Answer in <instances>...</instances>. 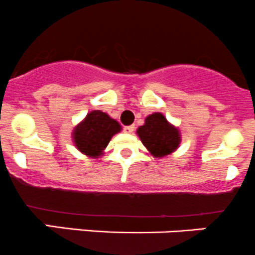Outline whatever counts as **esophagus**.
<instances>
[{"mask_svg": "<svg viewBox=\"0 0 255 255\" xmlns=\"http://www.w3.org/2000/svg\"><path fill=\"white\" fill-rule=\"evenodd\" d=\"M135 131V125H128V127H124V132L132 133Z\"/></svg>", "mask_w": 255, "mask_h": 255, "instance_id": "obj_1", "label": "esophagus"}]
</instances>
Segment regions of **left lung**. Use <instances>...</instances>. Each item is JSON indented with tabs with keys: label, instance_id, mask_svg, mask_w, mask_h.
Here are the masks:
<instances>
[{
	"label": "left lung",
	"instance_id": "1",
	"mask_svg": "<svg viewBox=\"0 0 255 255\" xmlns=\"http://www.w3.org/2000/svg\"><path fill=\"white\" fill-rule=\"evenodd\" d=\"M136 132L143 146L155 158L171 154L181 142L179 128L171 125L161 113H153L147 117L144 124Z\"/></svg>",
	"mask_w": 255,
	"mask_h": 255
}]
</instances>
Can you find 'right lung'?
Returning <instances> with one entry per match:
<instances>
[{
	"label": "right lung",
	"instance_id": "right-lung-1",
	"mask_svg": "<svg viewBox=\"0 0 255 255\" xmlns=\"http://www.w3.org/2000/svg\"><path fill=\"white\" fill-rule=\"evenodd\" d=\"M119 131L122 127L117 120L101 111H92L73 130V142L83 154L98 158Z\"/></svg>",
	"mask_w": 255,
	"mask_h": 255
}]
</instances>
